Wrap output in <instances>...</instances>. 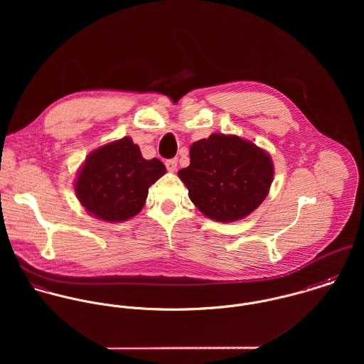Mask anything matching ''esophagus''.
Here are the masks:
<instances>
[{"label": "esophagus", "mask_w": 364, "mask_h": 364, "mask_svg": "<svg viewBox=\"0 0 364 364\" xmlns=\"http://www.w3.org/2000/svg\"><path fill=\"white\" fill-rule=\"evenodd\" d=\"M165 166H166V169H168L169 172H173V171L176 169V166H178V159H176V158L166 159V161H165Z\"/></svg>", "instance_id": "obj_1"}]
</instances>
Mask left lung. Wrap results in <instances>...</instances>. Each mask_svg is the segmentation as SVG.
<instances>
[{
    "instance_id": "1",
    "label": "left lung",
    "mask_w": 364,
    "mask_h": 364,
    "mask_svg": "<svg viewBox=\"0 0 364 364\" xmlns=\"http://www.w3.org/2000/svg\"><path fill=\"white\" fill-rule=\"evenodd\" d=\"M189 166L178 172L189 198L210 218H244L267 196L273 165L269 154L237 136L211 134L192 144Z\"/></svg>"
}]
</instances>
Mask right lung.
<instances>
[{"instance_id":"obj_1","label":"right lung","mask_w":364,"mask_h":364,"mask_svg":"<svg viewBox=\"0 0 364 364\" xmlns=\"http://www.w3.org/2000/svg\"><path fill=\"white\" fill-rule=\"evenodd\" d=\"M165 173V165L144 159L130 137L106 144L85 159L75 182L81 205L104 221H124L136 215L149 188Z\"/></svg>"}]
</instances>
